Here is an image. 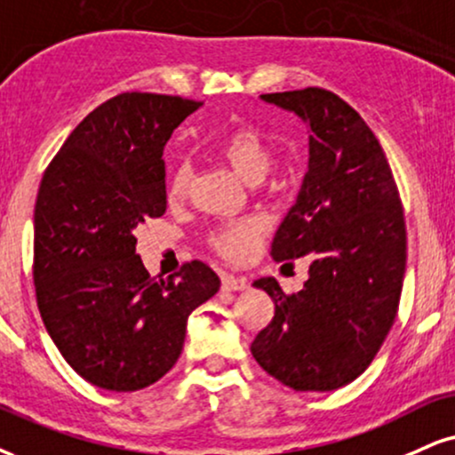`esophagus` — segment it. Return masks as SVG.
Returning <instances> with one entry per match:
<instances>
[{
	"instance_id": "obj_1",
	"label": "esophagus",
	"mask_w": 455,
	"mask_h": 455,
	"mask_svg": "<svg viewBox=\"0 0 455 455\" xmlns=\"http://www.w3.org/2000/svg\"><path fill=\"white\" fill-rule=\"evenodd\" d=\"M221 284L226 291H246L249 289V280L244 276H234V274H223Z\"/></svg>"
}]
</instances>
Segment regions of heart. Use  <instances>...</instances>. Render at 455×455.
Masks as SVG:
<instances>
[{"mask_svg":"<svg viewBox=\"0 0 455 455\" xmlns=\"http://www.w3.org/2000/svg\"><path fill=\"white\" fill-rule=\"evenodd\" d=\"M221 156L246 183L263 179L272 166V145L255 128H238L221 143ZM189 183V166L179 164L168 177V196L179 198ZM261 221L246 219L215 234V246L229 259H246L255 251L261 236Z\"/></svg>","mask_w":455,"mask_h":455,"instance_id":"b5f03b06","label":"heart"}]
</instances>
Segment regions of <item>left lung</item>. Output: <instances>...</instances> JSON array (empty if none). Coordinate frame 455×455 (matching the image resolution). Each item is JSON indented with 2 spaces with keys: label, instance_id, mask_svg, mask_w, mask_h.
<instances>
[{
  "label": "left lung",
  "instance_id": "8db88e82",
  "mask_svg": "<svg viewBox=\"0 0 455 455\" xmlns=\"http://www.w3.org/2000/svg\"><path fill=\"white\" fill-rule=\"evenodd\" d=\"M307 126V172L272 240L274 261L312 259L304 289L284 295L259 278L274 318L251 352L297 392L356 379L395 323L407 261L403 206L382 145L338 94L323 88L261 94Z\"/></svg>",
  "mask_w": 455,
  "mask_h": 455
}]
</instances>
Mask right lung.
<instances>
[{
  "label": "right lung",
  "instance_id": "add662e5",
  "mask_svg": "<svg viewBox=\"0 0 455 455\" xmlns=\"http://www.w3.org/2000/svg\"><path fill=\"white\" fill-rule=\"evenodd\" d=\"M202 103L151 92L105 100L77 124L39 185L33 280L50 338L86 382L134 392L183 350L188 316L219 291L206 263L156 280L137 229L166 211L164 145Z\"/></svg>",
  "mask_w": 455,
  "mask_h": 455
}]
</instances>
